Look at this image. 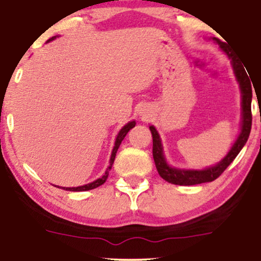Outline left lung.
Segmentation results:
<instances>
[{
    "label": "left lung",
    "instance_id": "1",
    "mask_svg": "<svg viewBox=\"0 0 261 261\" xmlns=\"http://www.w3.org/2000/svg\"><path fill=\"white\" fill-rule=\"evenodd\" d=\"M213 42L219 45V48L225 53L226 57L230 59L231 62L233 74L237 83L240 85L241 91V123H240V133L237 135L235 142L232 143L231 148L225 156L223 158L219 163L212 165V166L206 167L202 170L195 169H179V167L171 166L165 156V151L163 147V142L158 130L154 125H149V130L153 136V158L155 166H156L158 172L160 177L171 184L176 186H195V184L212 182V180L218 178L224 172V170L232 163L233 159L239 155V153L245 147L247 140H248L250 134V127H252V111H250V105H252V83H250L247 71L243 67L242 62L239 59L233 57L232 53L227 48L226 43L219 41L218 38L211 37Z\"/></svg>",
    "mask_w": 261,
    "mask_h": 261
}]
</instances>
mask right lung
I'll use <instances>...</instances> for the list:
<instances>
[{
    "mask_svg": "<svg viewBox=\"0 0 261 261\" xmlns=\"http://www.w3.org/2000/svg\"><path fill=\"white\" fill-rule=\"evenodd\" d=\"M57 37H59V36H54V37L49 38L48 41H47V43L50 42V41H54V39L57 38ZM135 125H136V121L131 120V121H128L127 124H125L124 126L120 128V131H119V133H118L117 137H115L114 147H113V149H112V154H111V158H110V165H108L106 172L102 174V177L97 178V179L94 180V182L88 183V184H84V186H81V187H72V188H71V187H59V186H58V188H61V189L68 190V191H87V190L95 189V188L102 186V184H103V183L107 180L108 174H110V171H111V169H112V165H113V163H114L115 155H117L118 148H119V146L121 144V141L124 140V137L126 136V134L128 133V131H130L133 127H135Z\"/></svg>",
    "mask_w": 261,
    "mask_h": 261,
    "instance_id": "1",
    "label": "right lung"
}]
</instances>
